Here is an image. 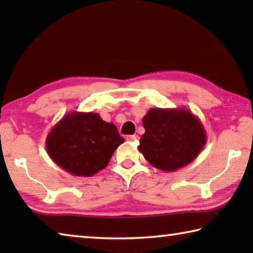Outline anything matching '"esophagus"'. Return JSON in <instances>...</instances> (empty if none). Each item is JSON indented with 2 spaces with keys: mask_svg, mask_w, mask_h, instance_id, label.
Segmentation results:
<instances>
[{
  "mask_svg": "<svg viewBox=\"0 0 253 253\" xmlns=\"http://www.w3.org/2000/svg\"><path fill=\"white\" fill-rule=\"evenodd\" d=\"M127 140H129V142H137V140H138V136L129 135V136H127Z\"/></svg>",
  "mask_w": 253,
  "mask_h": 253,
  "instance_id": "obj_1",
  "label": "esophagus"
}]
</instances>
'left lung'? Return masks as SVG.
Masks as SVG:
<instances>
[{
  "label": "left lung",
  "mask_w": 253,
  "mask_h": 253,
  "mask_svg": "<svg viewBox=\"0 0 253 253\" xmlns=\"http://www.w3.org/2000/svg\"><path fill=\"white\" fill-rule=\"evenodd\" d=\"M138 151L149 164L174 172L193 162L207 143L200 119L185 108H151L143 118Z\"/></svg>",
  "instance_id": "left-lung-1"
}]
</instances>
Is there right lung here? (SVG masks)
Wrapping results in <instances>:
<instances>
[{
  "instance_id": "add662e5",
  "label": "right lung",
  "mask_w": 253,
  "mask_h": 253,
  "mask_svg": "<svg viewBox=\"0 0 253 253\" xmlns=\"http://www.w3.org/2000/svg\"><path fill=\"white\" fill-rule=\"evenodd\" d=\"M125 139L113 123L97 113L70 111L49 131L45 147L59 168L75 176H92L104 169Z\"/></svg>"
}]
</instances>
